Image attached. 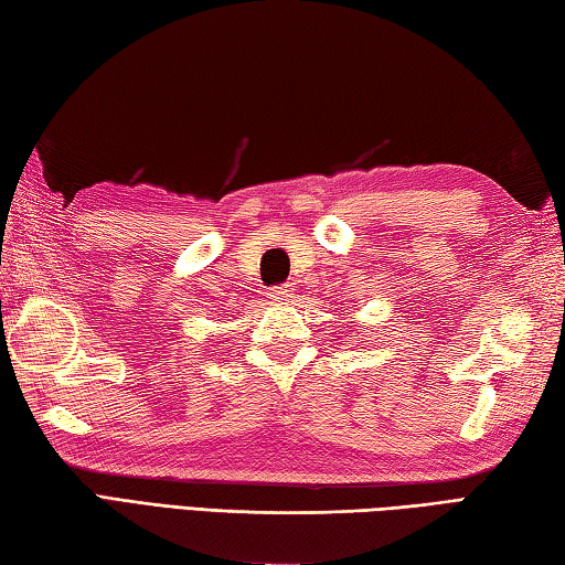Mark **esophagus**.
<instances>
[{"mask_svg":"<svg viewBox=\"0 0 565 565\" xmlns=\"http://www.w3.org/2000/svg\"><path fill=\"white\" fill-rule=\"evenodd\" d=\"M267 295H270L273 302H288V300L295 298V292H292L290 285H280V288H273Z\"/></svg>","mask_w":565,"mask_h":565,"instance_id":"1","label":"esophagus"}]
</instances>
